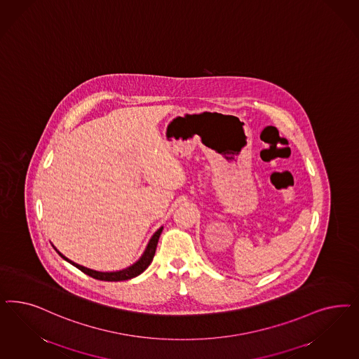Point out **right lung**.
I'll use <instances>...</instances> for the list:
<instances>
[{
	"instance_id": "obj_1",
	"label": "right lung",
	"mask_w": 359,
	"mask_h": 359,
	"mask_svg": "<svg viewBox=\"0 0 359 359\" xmlns=\"http://www.w3.org/2000/svg\"><path fill=\"white\" fill-rule=\"evenodd\" d=\"M162 229H158L157 231L154 232V235L151 236L149 244L145 250L144 255L140 257L139 262H136L133 266H128L123 271H117V272H97V271H93L90 268H86V266H79L76 263H72L71 260H69L67 257H65L63 255L60 254L59 251H57L65 260H67L69 263H71L72 266H76L78 269H81V272H84L86 275L91 276V278H96V280H103V281H124V280H129V278H136L139 276L140 273H142L153 260L154 254H156V248H157V243H158V239H160V235H161Z\"/></svg>"
}]
</instances>
